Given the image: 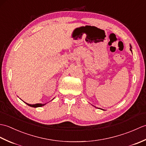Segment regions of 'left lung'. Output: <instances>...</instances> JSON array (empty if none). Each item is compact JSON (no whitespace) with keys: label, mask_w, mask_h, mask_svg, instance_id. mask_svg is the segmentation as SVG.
Listing matches in <instances>:
<instances>
[{"label":"left lung","mask_w":146,"mask_h":146,"mask_svg":"<svg viewBox=\"0 0 146 146\" xmlns=\"http://www.w3.org/2000/svg\"><path fill=\"white\" fill-rule=\"evenodd\" d=\"M131 48H131H131H130V50H131V51H132V49H131Z\"/></svg>","instance_id":"left-lung-1"}]
</instances>
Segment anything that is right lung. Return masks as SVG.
I'll use <instances>...</instances> for the list:
<instances>
[{"label":"right lung","instance_id":"obj_1","mask_svg":"<svg viewBox=\"0 0 146 146\" xmlns=\"http://www.w3.org/2000/svg\"><path fill=\"white\" fill-rule=\"evenodd\" d=\"M26 103V102H25ZM27 105H29V106L30 107H42L44 106V105L46 104H33V105H31V104H27L26 103Z\"/></svg>","mask_w":146,"mask_h":146}]
</instances>
